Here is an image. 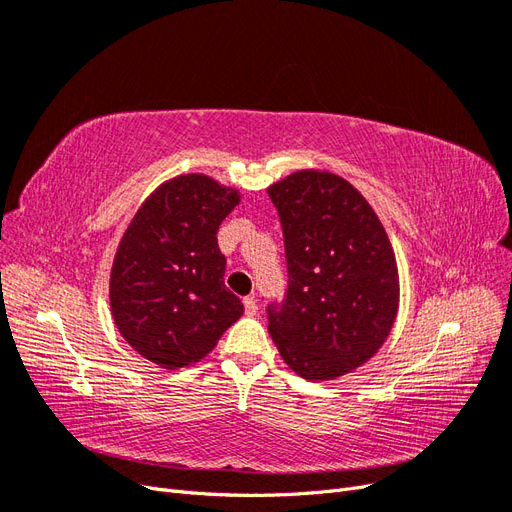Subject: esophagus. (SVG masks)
Instances as JSON below:
<instances>
[{"label": "esophagus", "instance_id": "obj_1", "mask_svg": "<svg viewBox=\"0 0 512 512\" xmlns=\"http://www.w3.org/2000/svg\"><path fill=\"white\" fill-rule=\"evenodd\" d=\"M243 305H245V314L247 316H256L258 314V303H256L254 297H245Z\"/></svg>", "mask_w": 512, "mask_h": 512}]
</instances>
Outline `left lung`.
<instances>
[{
  "mask_svg": "<svg viewBox=\"0 0 512 512\" xmlns=\"http://www.w3.org/2000/svg\"><path fill=\"white\" fill-rule=\"evenodd\" d=\"M280 215L288 286L267 307L282 359L333 380L382 346L397 314V267L367 200L331 173L301 170L267 190Z\"/></svg>",
  "mask_w": 512,
  "mask_h": 512,
  "instance_id": "1",
  "label": "left lung"
}]
</instances>
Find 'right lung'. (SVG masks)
<instances>
[{"mask_svg": "<svg viewBox=\"0 0 512 512\" xmlns=\"http://www.w3.org/2000/svg\"><path fill=\"white\" fill-rule=\"evenodd\" d=\"M239 194L205 175H183L153 192L123 235L111 271L119 333L164 369L205 356L243 314L224 284L218 228Z\"/></svg>", "mask_w": 512, "mask_h": 512, "instance_id": "1", "label": "right lung"}]
</instances>
